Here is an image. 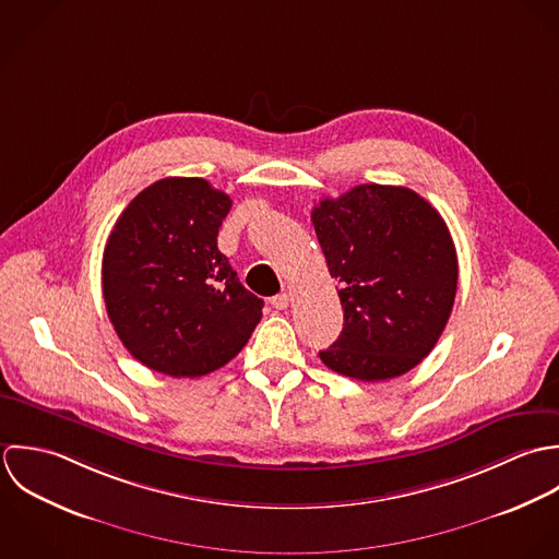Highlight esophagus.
Returning a JSON list of instances; mask_svg holds the SVG:
<instances>
[{
    "label": "esophagus",
    "instance_id": "1",
    "mask_svg": "<svg viewBox=\"0 0 559 559\" xmlns=\"http://www.w3.org/2000/svg\"><path fill=\"white\" fill-rule=\"evenodd\" d=\"M289 302H292V296H289V294H285V292L272 298V307H274V309H278V311L287 309V307H289Z\"/></svg>",
    "mask_w": 559,
    "mask_h": 559
}]
</instances>
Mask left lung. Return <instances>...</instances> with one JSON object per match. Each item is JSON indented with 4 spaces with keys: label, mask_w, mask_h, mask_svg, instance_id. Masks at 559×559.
<instances>
[{
    "label": "left lung",
    "mask_w": 559,
    "mask_h": 559,
    "mask_svg": "<svg viewBox=\"0 0 559 559\" xmlns=\"http://www.w3.org/2000/svg\"><path fill=\"white\" fill-rule=\"evenodd\" d=\"M338 283L343 331L320 352L347 378L378 382L419 365L445 331L457 257L441 214L402 186H356L313 207Z\"/></svg>",
    "instance_id": "8db88e82"
}]
</instances>
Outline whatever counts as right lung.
Returning <instances> with one entry per match:
<instances>
[{"mask_svg": "<svg viewBox=\"0 0 559 559\" xmlns=\"http://www.w3.org/2000/svg\"><path fill=\"white\" fill-rule=\"evenodd\" d=\"M230 199L199 177L144 188L104 250L108 318L133 358L173 378H199L248 343L263 300L218 250Z\"/></svg>", "mask_w": 559, "mask_h": 559, "instance_id": "add662e5", "label": "right lung"}]
</instances>
